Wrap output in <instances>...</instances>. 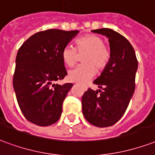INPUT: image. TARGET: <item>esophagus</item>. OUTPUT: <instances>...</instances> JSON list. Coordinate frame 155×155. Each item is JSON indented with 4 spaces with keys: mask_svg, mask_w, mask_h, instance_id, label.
I'll return each mask as SVG.
<instances>
[{
    "mask_svg": "<svg viewBox=\"0 0 155 155\" xmlns=\"http://www.w3.org/2000/svg\"><path fill=\"white\" fill-rule=\"evenodd\" d=\"M85 89H86V87H85Z\"/></svg>",
    "mask_w": 155,
    "mask_h": 155,
    "instance_id": "1",
    "label": "esophagus"
}]
</instances>
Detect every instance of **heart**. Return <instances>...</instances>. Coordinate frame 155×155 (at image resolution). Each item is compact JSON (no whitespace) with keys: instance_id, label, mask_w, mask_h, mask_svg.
<instances>
[{"instance_id":"1","label":"heart","mask_w":155,"mask_h":155,"mask_svg":"<svg viewBox=\"0 0 155 155\" xmlns=\"http://www.w3.org/2000/svg\"><path fill=\"white\" fill-rule=\"evenodd\" d=\"M75 45L79 54L85 53L82 58L84 64L69 71L67 77L71 82L84 83L93 77L96 71L99 72L106 68L110 59V53L104 45L103 40L95 35L83 36L78 39ZM77 57V51L72 46L66 45L62 49V61L68 67L75 64Z\"/></svg>"}]
</instances>
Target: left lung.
<instances>
[{"label":"left lung","mask_w":155,"mask_h":155,"mask_svg":"<svg viewBox=\"0 0 155 155\" xmlns=\"http://www.w3.org/2000/svg\"><path fill=\"white\" fill-rule=\"evenodd\" d=\"M109 39L110 59L93 83L99 93L88 88L82 97V111L86 120L99 127L114 125L126 111L135 91L138 62L134 49L120 33L109 28L93 30Z\"/></svg>","instance_id":"1"}]
</instances>
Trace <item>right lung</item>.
<instances>
[{
    "label": "right lung",
    "instance_id": "add662e5",
    "mask_svg": "<svg viewBox=\"0 0 155 155\" xmlns=\"http://www.w3.org/2000/svg\"><path fill=\"white\" fill-rule=\"evenodd\" d=\"M79 31L49 29L32 35L16 57L13 85L21 111L39 126L54 124L60 119L62 103L72 84H55L67 75L62 51Z\"/></svg>",
    "mask_w": 155,
    "mask_h": 155
}]
</instances>
